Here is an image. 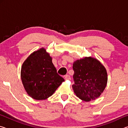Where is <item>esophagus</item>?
<instances>
[{"mask_svg": "<svg viewBox=\"0 0 128 128\" xmlns=\"http://www.w3.org/2000/svg\"><path fill=\"white\" fill-rule=\"evenodd\" d=\"M64 79L66 80H70V77L69 76V75H66L64 76Z\"/></svg>", "mask_w": 128, "mask_h": 128, "instance_id": "obj_1", "label": "esophagus"}]
</instances>
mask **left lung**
<instances>
[{"label":"left lung","mask_w":128,"mask_h":128,"mask_svg":"<svg viewBox=\"0 0 128 128\" xmlns=\"http://www.w3.org/2000/svg\"><path fill=\"white\" fill-rule=\"evenodd\" d=\"M74 84L72 85L76 95L83 101L95 100L100 96L107 86V70L96 58L85 57L73 62Z\"/></svg>","instance_id":"left-lung-1"}]
</instances>
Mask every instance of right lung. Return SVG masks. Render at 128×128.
I'll use <instances>...</instances> for the list:
<instances>
[{
  "label": "right lung",
  "mask_w": 128,
  "mask_h": 128,
  "mask_svg": "<svg viewBox=\"0 0 128 128\" xmlns=\"http://www.w3.org/2000/svg\"><path fill=\"white\" fill-rule=\"evenodd\" d=\"M21 78L26 92L36 100L49 98L64 81L57 73L49 53L43 47L32 53L23 62Z\"/></svg>",
  "instance_id": "add662e5"
}]
</instances>
